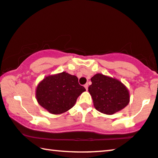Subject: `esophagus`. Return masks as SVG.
I'll return each mask as SVG.
<instances>
[{"label":"esophagus","instance_id":"obj_1","mask_svg":"<svg viewBox=\"0 0 158 158\" xmlns=\"http://www.w3.org/2000/svg\"><path fill=\"white\" fill-rule=\"evenodd\" d=\"M84 87H85L86 90H88V84H86L85 85H84Z\"/></svg>","mask_w":158,"mask_h":158}]
</instances>
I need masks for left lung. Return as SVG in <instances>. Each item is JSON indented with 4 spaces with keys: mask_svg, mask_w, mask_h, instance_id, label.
Returning a JSON list of instances; mask_svg holds the SVG:
<instances>
[{
    "mask_svg": "<svg viewBox=\"0 0 158 158\" xmlns=\"http://www.w3.org/2000/svg\"><path fill=\"white\" fill-rule=\"evenodd\" d=\"M91 81L92 84L89 86V92L98 111L112 115L129 103L128 89L119 80L98 73L91 77Z\"/></svg>",
    "mask_w": 158,
    "mask_h": 158,
    "instance_id": "8db88e82",
    "label": "left lung"
}]
</instances>
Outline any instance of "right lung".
<instances>
[{"instance_id": "add662e5", "label": "right lung", "mask_w": 158, "mask_h": 158, "mask_svg": "<svg viewBox=\"0 0 158 158\" xmlns=\"http://www.w3.org/2000/svg\"><path fill=\"white\" fill-rule=\"evenodd\" d=\"M85 91L79 84L76 76L63 72L44 77L37 84L35 96L43 109L57 115L71 109L77 98Z\"/></svg>"}]
</instances>
